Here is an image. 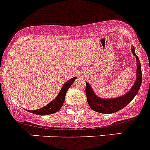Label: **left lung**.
I'll return each mask as SVG.
<instances>
[{
	"label": "left lung",
	"instance_id": "1",
	"mask_svg": "<svg viewBox=\"0 0 150 150\" xmlns=\"http://www.w3.org/2000/svg\"><path fill=\"white\" fill-rule=\"evenodd\" d=\"M132 51L134 55L136 57V61H137V73H136L137 77L131 89L126 94L114 98H101L95 94L89 83L86 82V94L87 97V101L89 107L93 110L100 113H113L126 107L136 96L142 82V72H141L140 60L138 56L135 54L134 46H132Z\"/></svg>",
	"mask_w": 150,
	"mask_h": 150
}]
</instances>
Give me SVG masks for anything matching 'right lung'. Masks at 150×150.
Returning <instances> with one entry per match:
<instances>
[{"label":"right lung","mask_w":150,"mask_h":150,"mask_svg":"<svg viewBox=\"0 0 150 150\" xmlns=\"http://www.w3.org/2000/svg\"><path fill=\"white\" fill-rule=\"evenodd\" d=\"M77 77L74 76V77L71 78L70 80L66 82L63 85V86L62 87V88H61L59 95H57V97L53 100H52L51 102H50L47 105L42 107L40 109L35 110H26L30 112H32V113H34V114L40 115V116H46V115L52 114V113H55V112H58L61 109V107H62V105H63L67 90L71 87V85L74 83V82L75 81V79Z\"/></svg>","instance_id":"add662e5"}]
</instances>
